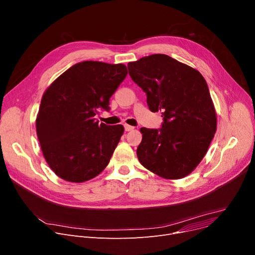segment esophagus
Wrapping results in <instances>:
<instances>
[{
  "mask_svg": "<svg viewBox=\"0 0 255 255\" xmlns=\"http://www.w3.org/2000/svg\"><path fill=\"white\" fill-rule=\"evenodd\" d=\"M133 127H131V126H128V125H125V130L126 131H130V130H133Z\"/></svg>",
  "mask_w": 255,
  "mask_h": 255,
  "instance_id": "1",
  "label": "esophagus"
}]
</instances>
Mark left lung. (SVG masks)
I'll list each match as a JSON object with an SVG mask.
<instances>
[{
  "label": "left lung",
  "instance_id": "8db88e82",
  "mask_svg": "<svg viewBox=\"0 0 255 255\" xmlns=\"http://www.w3.org/2000/svg\"><path fill=\"white\" fill-rule=\"evenodd\" d=\"M131 80L147 95L160 128H142L136 149L143 166L169 180L185 178L205 156L217 130V114L202 74L164 54L128 64Z\"/></svg>",
  "mask_w": 255,
  "mask_h": 255
}]
</instances>
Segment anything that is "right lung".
Masks as SVG:
<instances>
[{"instance_id":"add662e5","label":"right lung","mask_w":255,"mask_h":255,"mask_svg":"<svg viewBox=\"0 0 255 255\" xmlns=\"http://www.w3.org/2000/svg\"><path fill=\"white\" fill-rule=\"evenodd\" d=\"M128 74L124 64L83 61L63 72L44 93L35 127L44 157L58 177L83 183L109 163L124 127L99 125L109 99Z\"/></svg>"}]
</instances>
